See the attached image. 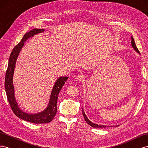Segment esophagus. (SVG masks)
<instances>
[{
    "instance_id": "esophagus-1",
    "label": "esophagus",
    "mask_w": 148,
    "mask_h": 148,
    "mask_svg": "<svg viewBox=\"0 0 148 148\" xmlns=\"http://www.w3.org/2000/svg\"><path fill=\"white\" fill-rule=\"evenodd\" d=\"M78 79L79 80V82H83V81H84L85 80V78H86V77H85L84 75L83 74H80L78 76Z\"/></svg>"
}]
</instances>
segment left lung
Instances as JSON below:
<instances>
[{"label":"left lung","instance_id":"1","mask_svg":"<svg viewBox=\"0 0 148 148\" xmlns=\"http://www.w3.org/2000/svg\"><path fill=\"white\" fill-rule=\"evenodd\" d=\"M132 47L134 48V49H135V50L137 52H138L139 53H140V51H139L138 48H137L136 46L135 42V41H134V39L133 38V37H132ZM83 115L84 119L85 121H86V123H87L88 125H90V126L92 127H94V128H106V127H110V126H106V125H100L95 124V123H94L91 122V121L89 120L87 118L86 115H85L84 112L83 111ZM118 126H119V125H118ZM118 126H116V127H118Z\"/></svg>","mask_w":148,"mask_h":148}]
</instances>
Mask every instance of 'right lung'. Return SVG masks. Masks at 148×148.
<instances>
[{
    "instance_id": "right-lung-1",
    "label": "right lung",
    "mask_w": 148,
    "mask_h": 148,
    "mask_svg": "<svg viewBox=\"0 0 148 148\" xmlns=\"http://www.w3.org/2000/svg\"><path fill=\"white\" fill-rule=\"evenodd\" d=\"M44 31V29H33L29 33H26L22 38L21 41L13 48L8 60V67L6 71L5 78V88L7 94V99L9 102L11 109L16 116L27 122L34 123H47L53 120L57 112V102L59 92L63 87L68 77H60L53 88L51 96V99L49 103V106L46 110L42 112L36 114H28L21 111L15 101L14 96V88H13L12 78L13 71L15 66L16 60L18 56L20 51L24 46V42L28 38L33 36L34 34L42 33Z\"/></svg>"
}]
</instances>
